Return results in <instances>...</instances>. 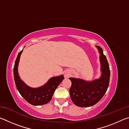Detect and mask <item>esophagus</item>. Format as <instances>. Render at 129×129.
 Instances as JSON below:
<instances>
[{"label": "esophagus", "instance_id": "obj_1", "mask_svg": "<svg viewBox=\"0 0 129 129\" xmlns=\"http://www.w3.org/2000/svg\"><path fill=\"white\" fill-rule=\"evenodd\" d=\"M69 75H70V73H69V72H67L64 74V76H65V77H66V78H68V77Z\"/></svg>", "mask_w": 129, "mask_h": 129}]
</instances>
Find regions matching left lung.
Wrapping results in <instances>:
<instances>
[{
	"instance_id": "1",
	"label": "left lung",
	"mask_w": 129,
	"mask_h": 129,
	"mask_svg": "<svg viewBox=\"0 0 129 129\" xmlns=\"http://www.w3.org/2000/svg\"><path fill=\"white\" fill-rule=\"evenodd\" d=\"M100 54L101 76L99 79L87 81L80 78H69L72 85L69 90L72 102L79 107H89L99 102L106 93L110 81L109 63L101 47L96 46Z\"/></svg>"
}]
</instances>
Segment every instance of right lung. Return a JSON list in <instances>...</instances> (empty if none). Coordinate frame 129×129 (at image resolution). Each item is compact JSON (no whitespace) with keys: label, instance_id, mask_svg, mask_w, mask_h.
<instances>
[{"label":"right lung","instance_id":"right-lung-1","mask_svg":"<svg viewBox=\"0 0 129 129\" xmlns=\"http://www.w3.org/2000/svg\"><path fill=\"white\" fill-rule=\"evenodd\" d=\"M23 50L17 54L14 68V80L16 88L21 95L28 103L34 106L45 105L51 101L54 91L64 80V76L61 75L50 78L43 86L37 88H30L20 79L18 74V64Z\"/></svg>","mask_w":129,"mask_h":129}]
</instances>
